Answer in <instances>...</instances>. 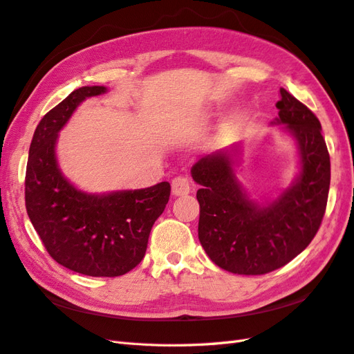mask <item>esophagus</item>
Masks as SVG:
<instances>
[{
  "mask_svg": "<svg viewBox=\"0 0 354 354\" xmlns=\"http://www.w3.org/2000/svg\"><path fill=\"white\" fill-rule=\"evenodd\" d=\"M192 192L190 180L187 176H176L171 179V193L175 196H185Z\"/></svg>",
  "mask_w": 354,
  "mask_h": 354,
  "instance_id": "1",
  "label": "esophagus"
}]
</instances>
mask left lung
I'll return each mask as SVG.
<instances>
[{"label": "left lung", "instance_id": "left-lung-1", "mask_svg": "<svg viewBox=\"0 0 354 354\" xmlns=\"http://www.w3.org/2000/svg\"><path fill=\"white\" fill-rule=\"evenodd\" d=\"M281 125L295 142L299 174L273 199L258 202L235 175L240 143L205 155L192 167L201 185L199 241L216 266L235 274H266L305 250L326 211L330 157L322 125L306 105L281 88Z\"/></svg>", "mask_w": 354, "mask_h": 354}]
</instances>
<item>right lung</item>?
I'll return each instance as SVG.
<instances>
[{"label": "right lung", "instance_id": "right-lung-1", "mask_svg": "<svg viewBox=\"0 0 354 354\" xmlns=\"http://www.w3.org/2000/svg\"><path fill=\"white\" fill-rule=\"evenodd\" d=\"M104 93V86L80 87L39 122L28 152L26 207L60 266L86 276L116 277L143 259L151 229L169 202L170 184L88 193L63 175L55 152L59 133L81 102Z\"/></svg>", "mask_w": 354, "mask_h": 354}]
</instances>
